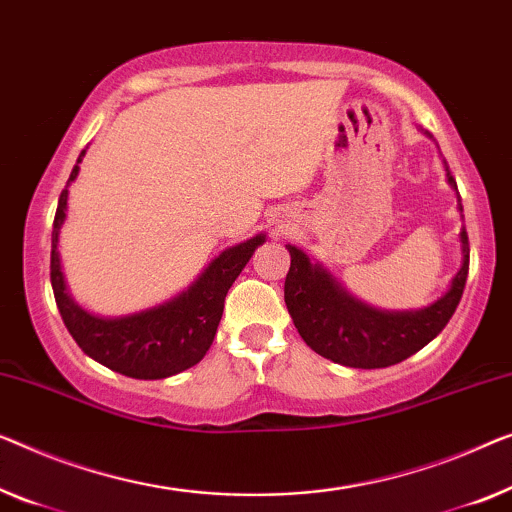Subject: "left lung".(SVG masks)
Returning <instances> with one entry per match:
<instances>
[{
    "label": "left lung",
    "instance_id": "left-lung-1",
    "mask_svg": "<svg viewBox=\"0 0 512 512\" xmlns=\"http://www.w3.org/2000/svg\"><path fill=\"white\" fill-rule=\"evenodd\" d=\"M448 183L457 190L451 172ZM460 241L462 269L451 289L430 308L416 312H381L356 301L322 266L310 264L299 248L287 246L292 264L285 278V303L305 345L333 363L363 370L388 368L416 354L444 331L462 299L469 273L467 230L460 232Z\"/></svg>",
    "mask_w": 512,
    "mask_h": 512
}]
</instances>
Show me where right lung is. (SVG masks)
Instances as JSON below:
<instances>
[{
  "label": "right lung",
  "instance_id": "1",
  "mask_svg": "<svg viewBox=\"0 0 512 512\" xmlns=\"http://www.w3.org/2000/svg\"><path fill=\"white\" fill-rule=\"evenodd\" d=\"M82 156L85 151L78 163ZM75 177H78V165L73 167L68 183ZM66 200L68 186L61 190L55 223H52L50 280L59 315L82 352L103 363L105 368L133 379H165L200 363L216 338L227 289L239 278L255 248L262 246L264 234L220 253L177 299L137 315L101 319L82 310L66 292L57 253L59 227L66 218Z\"/></svg>",
  "mask_w": 512,
  "mask_h": 512
}]
</instances>
